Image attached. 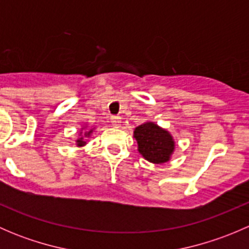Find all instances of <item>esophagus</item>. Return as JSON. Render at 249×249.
<instances>
[{
	"label": "esophagus",
	"instance_id": "1",
	"mask_svg": "<svg viewBox=\"0 0 249 249\" xmlns=\"http://www.w3.org/2000/svg\"><path fill=\"white\" fill-rule=\"evenodd\" d=\"M120 122H122V118H120L119 115H112V117H110V123H112L114 126H118V125L120 124Z\"/></svg>",
	"mask_w": 249,
	"mask_h": 249
}]
</instances>
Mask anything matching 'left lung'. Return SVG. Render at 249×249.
Returning <instances> with one entry per match:
<instances>
[{"instance_id": "1", "label": "left lung", "mask_w": 249, "mask_h": 249, "mask_svg": "<svg viewBox=\"0 0 249 249\" xmlns=\"http://www.w3.org/2000/svg\"><path fill=\"white\" fill-rule=\"evenodd\" d=\"M139 143V152L148 161L161 164L170 159L175 143L172 136L154 123H144L134 131Z\"/></svg>"}]
</instances>
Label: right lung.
<instances>
[{
  "instance_id": "add662e5",
  "label": "right lung",
  "mask_w": 249,
  "mask_h": 249,
  "mask_svg": "<svg viewBox=\"0 0 249 249\" xmlns=\"http://www.w3.org/2000/svg\"><path fill=\"white\" fill-rule=\"evenodd\" d=\"M90 132H91V131H90ZM90 132H89V134H90ZM89 134H88V135H89ZM77 142H78V145H82V144H84V142H83L82 139H79V140H78Z\"/></svg>"
}]
</instances>
